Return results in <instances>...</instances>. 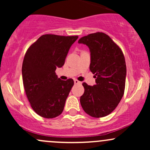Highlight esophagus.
<instances>
[{"label":"esophagus","mask_w":150,"mask_h":150,"mask_svg":"<svg viewBox=\"0 0 150 150\" xmlns=\"http://www.w3.org/2000/svg\"><path fill=\"white\" fill-rule=\"evenodd\" d=\"M74 83H75V85H80L81 82H80V81H78L77 80H74Z\"/></svg>","instance_id":"34e87169"}]
</instances>
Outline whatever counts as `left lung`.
Returning a JSON list of instances; mask_svg holds the SVG:
<instances>
[{
  "mask_svg": "<svg viewBox=\"0 0 150 150\" xmlns=\"http://www.w3.org/2000/svg\"><path fill=\"white\" fill-rule=\"evenodd\" d=\"M79 44L88 46L89 69L96 78L93 86L82 83L85 92L80 104L85 113L94 118L110 114L124 94L126 65L122 51L107 34H90L80 38Z\"/></svg>",
  "mask_w": 150,
  "mask_h": 150,
  "instance_id": "obj_1",
  "label": "left lung"
}]
</instances>
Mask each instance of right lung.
Wrapping results in <instances>:
<instances>
[{"instance_id": "add662e5", "label": "right lung", "mask_w": 150, "mask_h": 150, "mask_svg": "<svg viewBox=\"0 0 150 150\" xmlns=\"http://www.w3.org/2000/svg\"><path fill=\"white\" fill-rule=\"evenodd\" d=\"M77 36L44 34L26 52L22 68L27 99L40 116L53 118L63 112L67 97L74 85L73 79L58 78L56 68H61Z\"/></svg>"}]
</instances>
